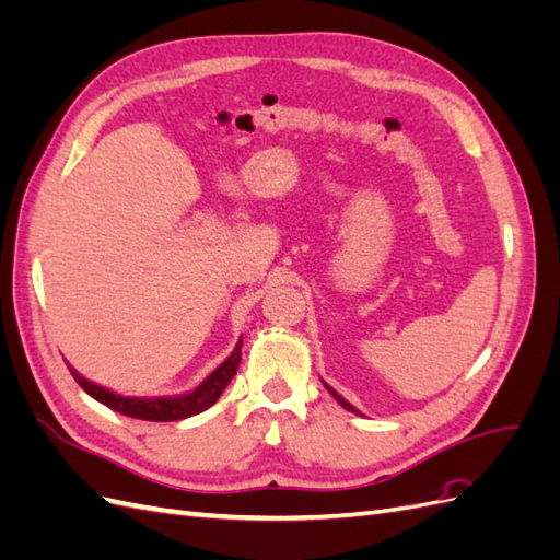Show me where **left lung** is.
Listing matches in <instances>:
<instances>
[{
  "mask_svg": "<svg viewBox=\"0 0 560 560\" xmlns=\"http://www.w3.org/2000/svg\"><path fill=\"white\" fill-rule=\"evenodd\" d=\"M327 389H329V395H331V397H334V399H336V401H338V404H341V406H343V409H346V411H352V413H358V416H362V413H360V411H358V409H354V406H352V404H350V401H346V399H343V397H341V395H338V393H336V389H334V387H329V385H327Z\"/></svg>",
  "mask_w": 560,
  "mask_h": 560,
  "instance_id": "8db88e82",
  "label": "left lung"
}]
</instances>
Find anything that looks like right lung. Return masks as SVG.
Listing matches in <instances>:
<instances>
[{
	"label": "right lung",
	"instance_id": "obj_1",
	"mask_svg": "<svg viewBox=\"0 0 560 560\" xmlns=\"http://www.w3.org/2000/svg\"><path fill=\"white\" fill-rule=\"evenodd\" d=\"M241 348H243V341H238V346H235V350L231 352V358L224 364H219L212 374L194 389V393L179 395V397H156V399L121 397V395H114L112 389H105V387H100L83 376H79L72 366H70V371H72L74 381L83 389H86L93 399L109 406V409L124 413V416H130V418H140V420L171 422V420H182V418H189V416L206 411L208 406H212L219 397H222L226 385L235 376V371H238V364L243 358Z\"/></svg>",
	"mask_w": 560,
	"mask_h": 560
}]
</instances>
